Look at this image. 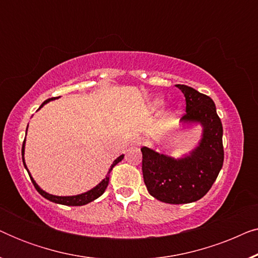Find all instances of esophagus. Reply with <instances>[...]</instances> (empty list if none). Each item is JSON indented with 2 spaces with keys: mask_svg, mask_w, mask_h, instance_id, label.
<instances>
[{
  "mask_svg": "<svg viewBox=\"0 0 258 258\" xmlns=\"http://www.w3.org/2000/svg\"><path fill=\"white\" fill-rule=\"evenodd\" d=\"M132 143L134 144V146L139 147V146H141V143H142V140H141L140 137H134L133 141H132Z\"/></svg>",
  "mask_w": 258,
  "mask_h": 258,
  "instance_id": "obj_1",
  "label": "esophagus"
}]
</instances>
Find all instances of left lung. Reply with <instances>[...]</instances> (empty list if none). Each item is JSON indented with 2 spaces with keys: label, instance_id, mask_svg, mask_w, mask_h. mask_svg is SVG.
<instances>
[{
  "label": "left lung",
  "instance_id": "left-lung-1",
  "mask_svg": "<svg viewBox=\"0 0 258 258\" xmlns=\"http://www.w3.org/2000/svg\"><path fill=\"white\" fill-rule=\"evenodd\" d=\"M184 94V124L200 123L203 128L199 146L181 158H174L142 147V171L148 191L169 204L196 202L209 191L223 165V126L214 101L184 84L176 86Z\"/></svg>",
  "mask_w": 258,
  "mask_h": 258
}]
</instances>
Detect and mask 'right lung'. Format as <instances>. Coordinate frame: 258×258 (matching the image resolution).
<instances>
[{
  "label": "right lung",
  "instance_id": "right-lung-1",
  "mask_svg": "<svg viewBox=\"0 0 258 258\" xmlns=\"http://www.w3.org/2000/svg\"><path fill=\"white\" fill-rule=\"evenodd\" d=\"M52 100H55V98H48L47 101H44L43 103L41 104V107L38 108V109H41L45 103H48V102H50ZM24 146H26V139H24V142H23V146H22V161H23L24 167H26V169H27L28 174H29V176H30V179H31V182H33L35 189H36L37 191L40 192L41 195L44 197V199L51 201V202H54V203L63 204V206L80 207V206H84V204H88V203L93 202L94 200L98 199V197H100L102 194L105 191V189H107L108 183H109V174H110V171L112 170V168H114L115 165L118 163V162H121L123 160V157H124V155H121V156H118L117 158H116V160L112 162V164L110 165V169H109V171H108L107 176H105V178L102 179V181L98 183L96 186H94V188L90 189L89 191L80 194V195H75V196H55V195H51V194L45 192L44 190H42L40 186L37 185V183L34 181V178L31 177L30 172H29V170H28V168H27V165H26V162H24Z\"/></svg>",
  "mask_w": 258,
  "mask_h": 258
}]
</instances>
